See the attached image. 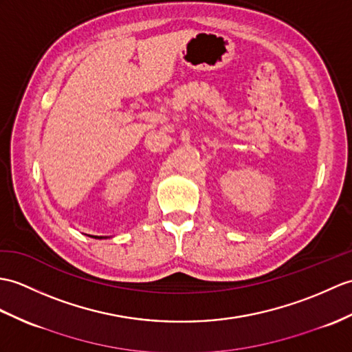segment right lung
<instances>
[{
    "label": "right lung",
    "mask_w": 352,
    "mask_h": 352,
    "mask_svg": "<svg viewBox=\"0 0 352 352\" xmlns=\"http://www.w3.org/2000/svg\"><path fill=\"white\" fill-rule=\"evenodd\" d=\"M94 239H97V240H102V239H108V236H99V235H94Z\"/></svg>",
    "instance_id": "obj_1"
}]
</instances>
